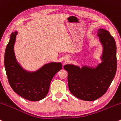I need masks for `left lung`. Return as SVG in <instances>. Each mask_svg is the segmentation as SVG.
<instances>
[{
  "instance_id": "left-lung-1",
  "label": "left lung",
  "mask_w": 121,
  "mask_h": 121,
  "mask_svg": "<svg viewBox=\"0 0 121 121\" xmlns=\"http://www.w3.org/2000/svg\"><path fill=\"white\" fill-rule=\"evenodd\" d=\"M97 36L103 45V62L96 68L65 65L68 73L69 91L76 97L85 101H94L104 95L115 75L117 68V46L108 31L99 29Z\"/></svg>"
}]
</instances>
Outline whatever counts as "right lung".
<instances>
[{
  "label": "right lung",
  "instance_id": "right-lung-1",
  "mask_svg": "<svg viewBox=\"0 0 121 121\" xmlns=\"http://www.w3.org/2000/svg\"><path fill=\"white\" fill-rule=\"evenodd\" d=\"M17 32L11 33L4 54V67L9 83L14 91L24 99L32 101L44 99L49 92L51 81L61 70L60 63L44 65L35 72L24 70L16 61L14 45Z\"/></svg>",
  "mask_w": 121,
  "mask_h": 121
}]
</instances>
